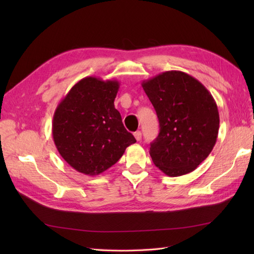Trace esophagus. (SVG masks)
<instances>
[{
	"label": "esophagus",
	"mask_w": 254,
	"mask_h": 254,
	"mask_svg": "<svg viewBox=\"0 0 254 254\" xmlns=\"http://www.w3.org/2000/svg\"><path fill=\"white\" fill-rule=\"evenodd\" d=\"M134 137L136 138V141H141V139H142V133H141V131H136L135 133H134Z\"/></svg>",
	"instance_id": "esophagus-1"
}]
</instances>
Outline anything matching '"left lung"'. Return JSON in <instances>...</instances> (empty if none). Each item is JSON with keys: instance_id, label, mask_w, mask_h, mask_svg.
Masks as SVG:
<instances>
[{"instance_id": "left-lung-1", "label": "left lung", "mask_w": 254, "mask_h": 254, "mask_svg": "<svg viewBox=\"0 0 254 254\" xmlns=\"http://www.w3.org/2000/svg\"><path fill=\"white\" fill-rule=\"evenodd\" d=\"M142 87L159 120V134L149 148L155 166L169 177L195 170L218 135L219 113L213 96L181 71L160 73L143 80Z\"/></svg>"}]
</instances>
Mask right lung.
Segmentation results:
<instances>
[{"mask_svg":"<svg viewBox=\"0 0 254 254\" xmlns=\"http://www.w3.org/2000/svg\"><path fill=\"white\" fill-rule=\"evenodd\" d=\"M120 83L88 76L75 84L60 101L52 136L62 158L78 172L100 175L136 142L122 123L115 99Z\"/></svg>","mask_w":254,"mask_h":254,"instance_id":"1","label":"right lung"}]
</instances>
